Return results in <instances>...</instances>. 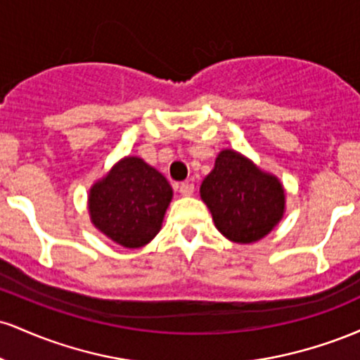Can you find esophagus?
<instances>
[{"mask_svg":"<svg viewBox=\"0 0 360 360\" xmlns=\"http://www.w3.org/2000/svg\"><path fill=\"white\" fill-rule=\"evenodd\" d=\"M179 193L183 194V196H193L194 184L193 183H181L179 184Z\"/></svg>","mask_w":360,"mask_h":360,"instance_id":"obj_1","label":"esophagus"}]
</instances>
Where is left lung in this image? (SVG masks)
<instances>
[{"label":"left lung","instance_id":"obj_1","mask_svg":"<svg viewBox=\"0 0 360 360\" xmlns=\"http://www.w3.org/2000/svg\"><path fill=\"white\" fill-rule=\"evenodd\" d=\"M214 226L229 240L252 243L266 237L284 214L286 194L276 176L238 152L225 148L200 188Z\"/></svg>","mask_w":360,"mask_h":360}]
</instances>
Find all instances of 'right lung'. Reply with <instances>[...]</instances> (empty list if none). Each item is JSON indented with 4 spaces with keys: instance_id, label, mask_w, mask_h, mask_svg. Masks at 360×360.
<instances>
[{
    "instance_id": "1",
    "label": "right lung",
    "mask_w": 360,
    "mask_h": 360,
    "mask_svg": "<svg viewBox=\"0 0 360 360\" xmlns=\"http://www.w3.org/2000/svg\"><path fill=\"white\" fill-rule=\"evenodd\" d=\"M172 188L140 157H125L89 189L93 225L127 249L147 245L159 233Z\"/></svg>"
}]
</instances>
